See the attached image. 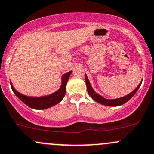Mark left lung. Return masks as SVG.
I'll use <instances>...</instances> for the list:
<instances>
[{"label":"left lung","instance_id":"left-lung-1","mask_svg":"<svg viewBox=\"0 0 154 154\" xmlns=\"http://www.w3.org/2000/svg\"><path fill=\"white\" fill-rule=\"evenodd\" d=\"M85 82H86V87H87V91H88V94L91 98L93 99L94 100H95L97 103H100L102 105H104V106H121V105H123L124 103H125L126 102L128 101L131 98L134 96L136 94V92L138 91L139 88H140V85H141L142 82L139 84L138 86L137 87V88H135L131 93H130L129 94L126 95V96L123 97L118 98V99H114V100H107V99L103 97L102 96H100V94H97L96 92L94 91L93 88H92L91 85L89 80H88V77H87L86 74H85Z\"/></svg>","mask_w":154,"mask_h":154}]
</instances>
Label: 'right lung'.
Here are the masks:
<instances>
[{"instance_id": "obj_1", "label": "right lung", "mask_w": 154, "mask_h": 154, "mask_svg": "<svg viewBox=\"0 0 154 154\" xmlns=\"http://www.w3.org/2000/svg\"><path fill=\"white\" fill-rule=\"evenodd\" d=\"M71 74H72V71L63 75L62 83H61V86L59 88V90H57L54 93L51 94L50 95L40 97H32L25 96V95L19 93L18 91L14 89L11 82L10 84L14 94L20 99L23 103H25L26 106L32 108H34V109H46V108H50V107L55 106L63 99L66 91V83H67Z\"/></svg>"}]
</instances>
